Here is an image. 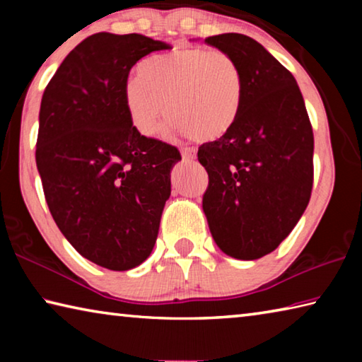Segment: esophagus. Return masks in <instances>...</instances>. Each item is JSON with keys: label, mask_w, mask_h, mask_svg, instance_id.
Instances as JSON below:
<instances>
[{"label": "esophagus", "mask_w": 362, "mask_h": 362, "mask_svg": "<svg viewBox=\"0 0 362 362\" xmlns=\"http://www.w3.org/2000/svg\"><path fill=\"white\" fill-rule=\"evenodd\" d=\"M182 158L185 159V161H193L196 158V150L189 148V146H185V148H182Z\"/></svg>", "instance_id": "esophagus-1"}]
</instances>
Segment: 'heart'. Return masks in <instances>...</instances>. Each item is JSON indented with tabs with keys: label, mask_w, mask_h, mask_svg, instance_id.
<instances>
[{
	"label": "heart",
	"mask_w": 362,
	"mask_h": 362,
	"mask_svg": "<svg viewBox=\"0 0 362 362\" xmlns=\"http://www.w3.org/2000/svg\"><path fill=\"white\" fill-rule=\"evenodd\" d=\"M240 65L222 49L185 47L151 57L129 76L122 97L131 124L153 136L164 110L170 131L188 132L196 140H217L240 116L243 103Z\"/></svg>",
	"instance_id": "b5f03b06"
}]
</instances>
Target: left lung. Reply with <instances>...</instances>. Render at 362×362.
<instances>
[{
    "label": "left lung",
    "mask_w": 362,
    "mask_h": 362,
    "mask_svg": "<svg viewBox=\"0 0 362 362\" xmlns=\"http://www.w3.org/2000/svg\"><path fill=\"white\" fill-rule=\"evenodd\" d=\"M243 73L235 126L199 146L209 175L203 196L214 241L226 255L255 260L293 230L313 188V129L296 78L260 42L241 33L209 36Z\"/></svg>",
    "instance_id": "left-lung-1"
}]
</instances>
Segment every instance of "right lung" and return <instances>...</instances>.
<instances>
[{
	"instance_id": "add662e5",
	"label": "right lung",
	"mask_w": 362,
	"mask_h": 362,
	"mask_svg": "<svg viewBox=\"0 0 362 362\" xmlns=\"http://www.w3.org/2000/svg\"><path fill=\"white\" fill-rule=\"evenodd\" d=\"M168 49L139 33H95L65 57L41 99L36 166L49 211L84 259L113 272L148 259L182 159L140 136L122 97L132 66Z\"/></svg>"
}]
</instances>
